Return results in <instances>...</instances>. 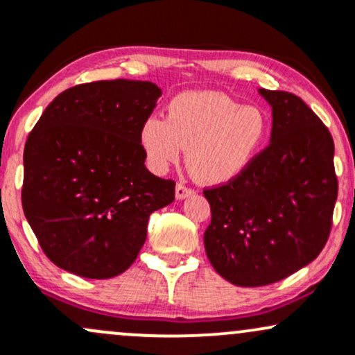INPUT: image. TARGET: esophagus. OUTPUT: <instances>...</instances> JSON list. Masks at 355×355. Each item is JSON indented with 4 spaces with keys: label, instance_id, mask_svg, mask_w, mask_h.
I'll list each match as a JSON object with an SVG mask.
<instances>
[{
    "label": "esophagus",
    "instance_id": "obj_1",
    "mask_svg": "<svg viewBox=\"0 0 355 355\" xmlns=\"http://www.w3.org/2000/svg\"><path fill=\"white\" fill-rule=\"evenodd\" d=\"M193 190L190 189V187H187L185 184H178L177 189H175V197L178 198V200H184V198L193 196Z\"/></svg>",
    "mask_w": 355,
    "mask_h": 355
}]
</instances>
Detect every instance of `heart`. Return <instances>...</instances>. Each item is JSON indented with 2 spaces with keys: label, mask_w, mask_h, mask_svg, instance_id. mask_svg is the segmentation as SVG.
<instances>
[{
  "label": "heart",
  "mask_w": 355,
  "mask_h": 355,
  "mask_svg": "<svg viewBox=\"0 0 355 355\" xmlns=\"http://www.w3.org/2000/svg\"><path fill=\"white\" fill-rule=\"evenodd\" d=\"M266 136L268 118L259 107L200 91L171 99L165 121L157 116L143 121L138 139L155 173H166L189 148L190 173L200 184L224 185L249 168Z\"/></svg>",
  "instance_id": "1"
}]
</instances>
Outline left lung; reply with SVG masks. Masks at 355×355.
Segmentation results:
<instances>
[{
	"label": "left lung",
	"mask_w": 355,
	"mask_h": 355,
	"mask_svg": "<svg viewBox=\"0 0 355 355\" xmlns=\"http://www.w3.org/2000/svg\"><path fill=\"white\" fill-rule=\"evenodd\" d=\"M270 104V145L243 175L204 190L212 220L210 264L237 286H264L311 263L325 246L337 200L334 139L298 96L259 89Z\"/></svg>",
	"instance_id": "left-lung-1"
}]
</instances>
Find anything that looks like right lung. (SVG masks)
<instances>
[{
  "label": "right lung",
  "mask_w": 355,
  "mask_h": 355,
  "mask_svg": "<svg viewBox=\"0 0 355 355\" xmlns=\"http://www.w3.org/2000/svg\"><path fill=\"white\" fill-rule=\"evenodd\" d=\"M159 96L148 80L80 84L35 124L23 153V212L62 270L91 279L124 272L151 214L173 202L175 182L148 171L138 139Z\"/></svg>",
  "instance_id": "add662e5"
}]
</instances>
